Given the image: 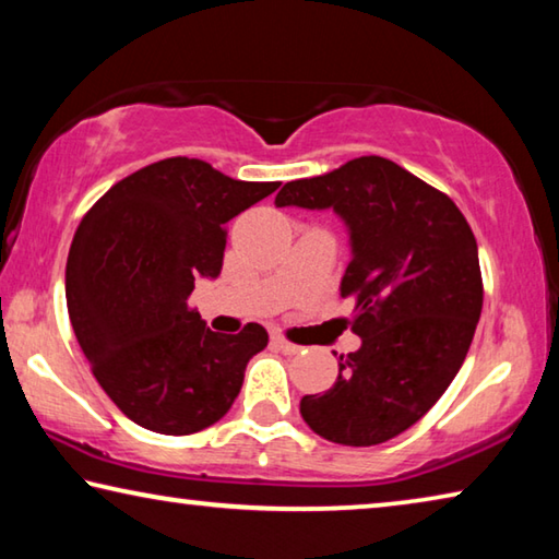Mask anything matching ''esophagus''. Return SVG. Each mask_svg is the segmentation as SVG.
Listing matches in <instances>:
<instances>
[{
	"label": "esophagus",
	"mask_w": 559,
	"mask_h": 559,
	"mask_svg": "<svg viewBox=\"0 0 559 559\" xmlns=\"http://www.w3.org/2000/svg\"><path fill=\"white\" fill-rule=\"evenodd\" d=\"M273 345H276L278 349H283V353L286 355H296V353H300V345H296V343H290V340H286L283 335H273Z\"/></svg>",
	"instance_id": "obj_1"
}]
</instances>
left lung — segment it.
Instances as JSON below:
<instances>
[{
    "instance_id": "1",
    "label": "left lung",
    "mask_w": 559,
    "mask_h": 559,
    "mask_svg": "<svg viewBox=\"0 0 559 559\" xmlns=\"http://www.w3.org/2000/svg\"><path fill=\"white\" fill-rule=\"evenodd\" d=\"M276 204L335 210L353 243L340 296L355 300L349 325L362 345L340 355L328 392L302 396V419L343 447L400 437L453 382L484 308L466 216L451 197L377 155L283 185Z\"/></svg>"
}]
</instances>
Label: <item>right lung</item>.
Masks as SVG:
<instances>
[{"mask_svg":"<svg viewBox=\"0 0 559 559\" xmlns=\"http://www.w3.org/2000/svg\"><path fill=\"white\" fill-rule=\"evenodd\" d=\"M281 182H241L204 159L167 157L112 185L83 216L66 302L93 377L143 429L187 437L222 419L266 328H206L189 296L222 273L226 222Z\"/></svg>","mask_w":559,"mask_h":559,"instance_id":"obj_1","label":"right lung"}]
</instances>
